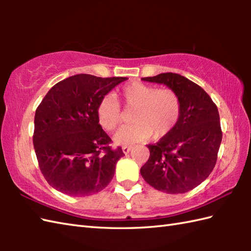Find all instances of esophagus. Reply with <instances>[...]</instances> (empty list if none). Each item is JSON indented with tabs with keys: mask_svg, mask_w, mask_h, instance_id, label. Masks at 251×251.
<instances>
[{
	"mask_svg": "<svg viewBox=\"0 0 251 251\" xmlns=\"http://www.w3.org/2000/svg\"><path fill=\"white\" fill-rule=\"evenodd\" d=\"M131 147H127V146H124L122 148V150H123V153L124 154H128L130 151H131Z\"/></svg>",
	"mask_w": 251,
	"mask_h": 251,
	"instance_id": "1",
	"label": "esophagus"
}]
</instances>
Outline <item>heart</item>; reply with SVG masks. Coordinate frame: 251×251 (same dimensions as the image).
Returning a JSON list of instances; mask_svg holds the SVG:
<instances>
[{
  "label": "heart",
  "mask_w": 251,
  "mask_h": 251,
  "mask_svg": "<svg viewBox=\"0 0 251 251\" xmlns=\"http://www.w3.org/2000/svg\"><path fill=\"white\" fill-rule=\"evenodd\" d=\"M120 98L126 110H134L131 126L116 134L117 145H134L150 139L166 137L177 125L181 114L180 98L173 89H157L152 85L134 82L120 92ZM97 120L100 126L113 131L121 125L123 113L119 102L105 96L97 105Z\"/></svg>",
  "instance_id": "b5f03b06"
}]
</instances>
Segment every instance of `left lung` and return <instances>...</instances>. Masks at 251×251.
<instances>
[{"instance_id":"left-lung-1","label":"left lung","mask_w":251,"mask_h":251,"mask_svg":"<svg viewBox=\"0 0 251 251\" xmlns=\"http://www.w3.org/2000/svg\"><path fill=\"white\" fill-rule=\"evenodd\" d=\"M142 79L177 93L181 114L169 135L148 146L150 157L140 174L158 191L185 193L201 184L216 165L222 140L218 108L204 89L180 74L161 73Z\"/></svg>"}]
</instances>
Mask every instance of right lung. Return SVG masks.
Masks as SVG:
<instances>
[{"instance_id":"add662e5","label":"right lung","mask_w":251,"mask_h":251,"mask_svg":"<svg viewBox=\"0 0 251 251\" xmlns=\"http://www.w3.org/2000/svg\"><path fill=\"white\" fill-rule=\"evenodd\" d=\"M127 77L76 74L46 94L34 116L33 146L47 182L70 196H88L110 183L122 148L112 150L111 138L97 120V105Z\"/></svg>"}]
</instances>
